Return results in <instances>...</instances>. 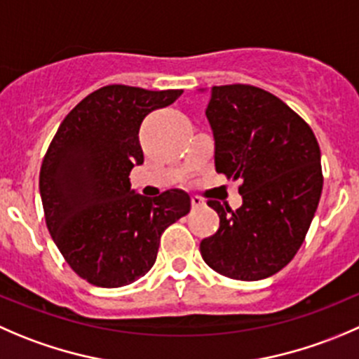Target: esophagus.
I'll return each instance as SVG.
<instances>
[{
	"label": "esophagus",
	"instance_id": "1",
	"mask_svg": "<svg viewBox=\"0 0 359 359\" xmlns=\"http://www.w3.org/2000/svg\"><path fill=\"white\" fill-rule=\"evenodd\" d=\"M191 205H193V208H200V207H203L205 201H203V198H200V196H191Z\"/></svg>",
	"mask_w": 359,
	"mask_h": 359
}]
</instances>
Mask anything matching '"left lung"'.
I'll list each match as a JSON object with an SVG mask.
<instances>
[{"mask_svg": "<svg viewBox=\"0 0 359 359\" xmlns=\"http://www.w3.org/2000/svg\"><path fill=\"white\" fill-rule=\"evenodd\" d=\"M205 114L215 172L242 182L243 201L236 210L207 201L219 228L201 240V257L229 279H266L293 259L311 228L323 191L319 144L297 112L259 87L214 86Z\"/></svg>", "mask_w": 359, "mask_h": 359, "instance_id": "8db88e82", "label": "left lung"}]
</instances>
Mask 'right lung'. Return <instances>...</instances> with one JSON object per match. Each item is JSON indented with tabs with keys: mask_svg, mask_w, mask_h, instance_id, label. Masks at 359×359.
<instances>
[{
	"mask_svg": "<svg viewBox=\"0 0 359 359\" xmlns=\"http://www.w3.org/2000/svg\"><path fill=\"white\" fill-rule=\"evenodd\" d=\"M180 95L105 86L65 117L48 145L40 170L45 222L66 263L93 286L121 287L145 276L161 233L189 214L182 189L147 198L130 182L144 163L142 121Z\"/></svg>",
	"mask_w": 359,
	"mask_h": 359,
	"instance_id": "1",
	"label": "right lung"
}]
</instances>
